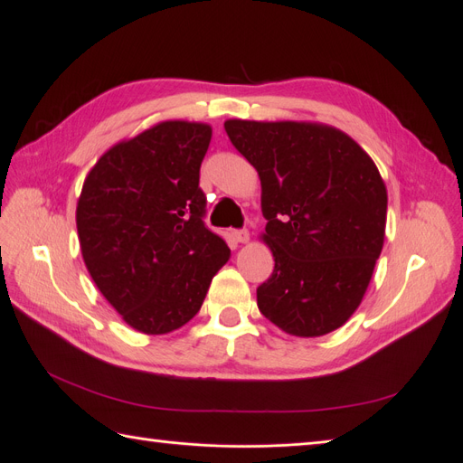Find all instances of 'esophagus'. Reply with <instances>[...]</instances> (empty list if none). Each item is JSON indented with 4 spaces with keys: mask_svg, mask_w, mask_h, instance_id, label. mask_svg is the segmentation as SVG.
I'll return each mask as SVG.
<instances>
[{
    "mask_svg": "<svg viewBox=\"0 0 463 463\" xmlns=\"http://www.w3.org/2000/svg\"><path fill=\"white\" fill-rule=\"evenodd\" d=\"M233 241L235 243H249V239H250V235H249V232L247 230H239V232H233Z\"/></svg>",
    "mask_w": 463,
    "mask_h": 463,
    "instance_id": "esophagus-1",
    "label": "esophagus"
}]
</instances>
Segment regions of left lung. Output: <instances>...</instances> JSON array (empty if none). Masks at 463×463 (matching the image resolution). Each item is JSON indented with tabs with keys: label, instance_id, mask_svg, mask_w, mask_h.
Here are the masks:
<instances>
[{
	"label": "left lung",
	"instance_id": "1",
	"mask_svg": "<svg viewBox=\"0 0 463 463\" xmlns=\"http://www.w3.org/2000/svg\"><path fill=\"white\" fill-rule=\"evenodd\" d=\"M262 186V241L273 252L258 309L290 336L340 328L371 283L383 247L387 190L373 157L317 121L224 123Z\"/></svg>",
	"mask_w": 463,
	"mask_h": 463
}]
</instances>
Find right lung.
Returning a JSON list of instances; mask_svg holds the SVG:
<instances>
[{"mask_svg":"<svg viewBox=\"0 0 463 463\" xmlns=\"http://www.w3.org/2000/svg\"><path fill=\"white\" fill-rule=\"evenodd\" d=\"M213 127L169 119L125 138L85 176L76 224L83 262L121 319L167 335L195 317L230 249L203 224L199 167Z\"/></svg>","mask_w":463,"mask_h":463,"instance_id":"add662e5","label":"right lung"}]
</instances>
